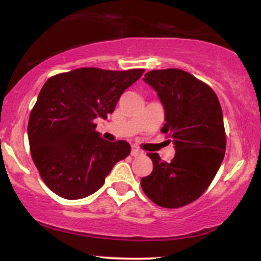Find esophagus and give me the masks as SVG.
<instances>
[{
  "mask_svg": "<svg viewBox=\"0 0 261 261\" xmlns=\"http://www.w3.org/2000/svg\"><path fill=\"white\" fill-rule=\"evenodd\" d=\"M142 154H143V152L141 151V149L136 148V147L131 148V155H133V157H140V155H142Z\"/></svg>",
  "mask_w": 261,
  "mask_h": 261,
  "instance_id": "esophagus-1",
  "label": "esophagus"
}]
</instances>
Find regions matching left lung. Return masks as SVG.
Wrapping results in <instances>:
<instances>
[{"label": "left lung", "mask_w": 261, "mask_h": 261, "mask_svg": "<svg viewBox=\"0 0 261 261\" xmlns=\"http://www.w3.org/2000/svg\"><path fill=\"white\" fill-rule=\"evenodd\" d=\"M164 109L162 133L175 155L163 162L149 153L153 170L141 179L142 190L158 206L176 208L195 201L214 180L226 151L223 114L216 93L178 68L149 71L143 79Z\"/></svg>", "instance_id": "1"}]
</instances>
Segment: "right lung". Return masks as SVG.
Wrapping results in <instances>:
<instances>
[{
    "instance_id": "1",
    "label": "right lung",
    "mask_w": 261,
    "mask_h": 261,
    "mask_svg": "<svg viewBox=\"0 0 261 261\" xmlns=\"http://www.w3.org/2000/svg\"><path fill=\"white\" fill-rule=\"evenodd\" d=\"M143 72L85 67L45 82L29 116L28 139L33 162L54 193L68 200L89 196L130 154L126 141L101 139L94 120L107 119Z\"/></svg>"
}]
</instances>
